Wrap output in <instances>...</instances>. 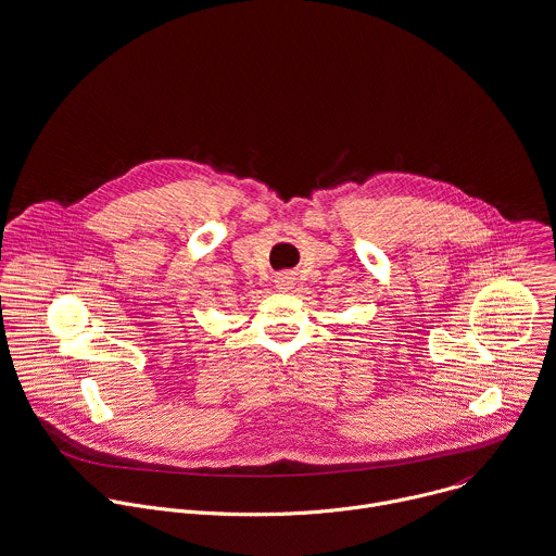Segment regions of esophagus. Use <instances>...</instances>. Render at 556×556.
<instances>
[{
  "instance_id": "obj_1",
  "label": "esophagus",
  "mask_w": 556,
  "mask_h": 556,
  "mask_svg": "<svg viewBox=\"0 0 556 556\" xmlns=\"http://www.w3.org/2000/svg\"><path fill=\"white\" fill-rule=\"evenodd\" d=\"M294 281H296V277H294L292 270H281V273H277V277H275V283H277L279 290H292Z\"/></svg>"
}]
</instances>
